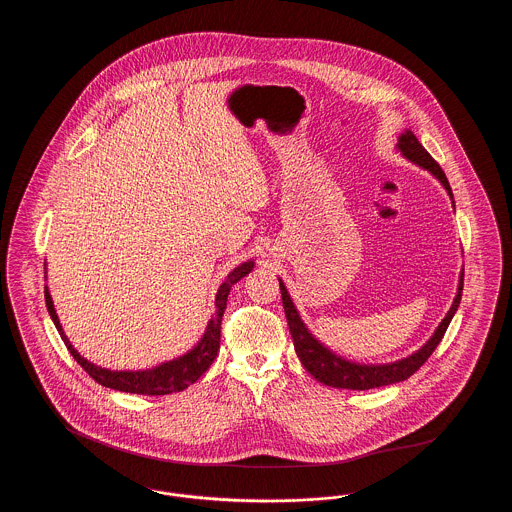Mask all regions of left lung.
<instances>
[{"instance_id": "8db88e82", "label": "left lung", "mask_w": 512, "mask_h": 512, "mask_svg": "<svg viewBox=\"0 0 512 512\" xmlns=\"http://www.w3.org/2000/svg\"><path fill=\"white\" fill-rule=\"evenodd\" d=\"M395 149L407 161H411L414 165H418L420 169L436 176L439 184L447 190V194L453 199V192H451V186H449V180H447L445 172L441 171V167L432 159V155L422 147L418 138L414 136L409 128L399 134ZM451 203H455V201H451ZM453 209H455V205H453ZM278 282H280V292H282L284 313H286L288 326H290V332H292L293 347H295V353H297L301 365L305 366L307 372L313 378H317L318 382H322L324 386L341 388V390L363 391L403 382L409 376H413L414 372L428 361V357L438 347L439 341L443 338V334H445V330L451 322V318L455 317V313L461 305L464 270H461V274H459V286H457V295L453 299V305L447 311L445 318L439 322L432 338L426 341L418 351H414L413 355H409L405 359H399V361H393V363H386V365H363V363L347 361L345 357L334 353L328 345H324L322 341L311 334V330L305 326V322L299 317L284 282L280 278H278Z\"/></svg>"}]
</instances>
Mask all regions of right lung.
Listing matches in <instances>:
<instances>
[{
  "label": "right lung",
  "mask_w": 512,
  "mask_h": 512,
  "mask_svg": "<svg viewBox=\"0 0 512 512\" xmlns=\"http://www.w3.org/2000/svg\"><path fill=\"white\" fill-rule=\"evenodd\" d=\"M255 267V261L249 259L242 265L234 268L224 282L219 286V292L215 297V315L207 322L203 336L195 343L190 351L184 355L165 361L161 365L151 366L146 370H111L103 366L94 365L88 359H84L76 349L69 338L63 332V326L59 322V317L53 307V299L49 295V288L46 286V307H48L49 317L53 320L61 340L65 341L67 349L71 351L74 361L82 366L98 384L111 388V390L126 391V393H138V395H167V393H176V391L186 390L197 382L203 372L213 365L220 347V320L226 309V299L232 286L240 282L244 276H247ZM48 278V276H46Z\"/></svg>",
  "instance_id": "right-lung-1"
}]
</instances>
